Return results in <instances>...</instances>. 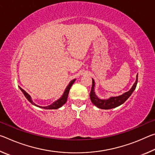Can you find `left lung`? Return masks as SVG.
Here are the masks:
<instances>
[{
	"instance_id": "8db88e82",
	"label": "left lung",
	"mask_w": 155,
	"mask_h": 155,
	"mask_svg": "<svg viewBox=\"0 0 155 155\" xmlns=\"http://www.w3.org/2000/svg\"><path fill=\"white\" fill-rule=\"evenodd\" d=\"M137 79H138V74H137V78H136V81L134 83V85H133V87H131L130 90L123 94L122 95L116 96V97H111L107 100H102L98 98L96 96L94 92V81L92 79V86H91V90L90 91V99L91 101L92 102V103L94 105L98 107L100 109H111L113 108H115V107L121 105L127 100L129 98L130 96L132 94L133 91L135 90L136 86H137Z\"/></svg>"
}]
</instances>
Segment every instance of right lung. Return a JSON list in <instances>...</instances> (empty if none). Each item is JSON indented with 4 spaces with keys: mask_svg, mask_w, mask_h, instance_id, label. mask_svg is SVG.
<instances>
[{
    "mask_svg": "<svg viewBox=\"0 0 155 155\" xmlns=\"http://www.w3.org/2000/svg\"><path fill=\"white\" fill-rule=\"evenodd\" d=\"M74 81H75V79H73L72 81H70V83H69V85H68V87H66V89H65L64 93V94H63V96L61 97V98H60L59 100H57V101L54 102V103H53L51 104H50V105H48V106H46V107H40V106L37 105L36 104L33 103L32 100H31V98L29 94H27L24 90H22V89L21 87H20V88L21 91H22L23 92V94H25L26 98H27L28 101H29L31 104H34V105H35L37 107H40V108H43V109H57L59 108V107H61L62 105H64V104L65 103H66L67 99H68V93H69V91H70V87H71V86L72 85V84L74 83Z\"/></svg>",
    "mask_w": 155,
    "mask_h": 155,
    "instance_id": "add662e5",
    "label": "right lung"
}]
</instances>
